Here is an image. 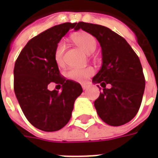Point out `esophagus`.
<instances>
[{"label": "esophagus", "mask_w": 158, "mask_h": 158, "mask_svg": "<svg viewBox=\"0 0 158 158\" xmlns=\"http://www.w3.org/2000/svg\"><path fill=\"white\" fill-rule=\"evenodd\" d=\"M87 87H88V85H86V84H84V85H82L83 89H87Z\"/></svg>", "instance_id": "34e87169"}]
</instances>
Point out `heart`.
Here are the masks:
<instances>
[{
    "mask_svg": "<svg viewBox=\"0 0 158 158\" xmlns=\"http://www.w3.org/2000/svg\"><path fill=\"white\" fill-rule=\"evenodd\" d=\"M73 41L79 47L82 49L86 53H92L96 48V40L95 37L90 34L86 32H80L76 34L72 37ZM65 43L61 40L57 43L54 52V58L58 65L63 63V56L65 52ZM94 73V69L91 67H87L84 69L79 68H70L67 71L66 74L69 79L77 81V82H85L86 79Z\"/></svg>",
    "mask_w": 158,
    "mask_h": 158,
    "instance_id": "1",
    "label": "heart"
}]
</instances>
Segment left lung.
<instances>
[{"label": "left lung", "mask_w": 158, "mask_h": 158, "mask_svg": "<svg viewBox=\"0 0 158 158\" xmlns=\"http://www.w3.org/2000/svg\"><path fill=\"white\" fill-rule=\"evenodd\" d=\"M75 29L95 36L102 47V66L92 79L103 88L94 102L97 114L111 126L125 124L138 113L145 90L138 56L122 36L105 26L79 22Z\"/></svg>", "instance_id": "1"}]
</instances>
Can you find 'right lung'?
I'll list each match as a JSON object with an SVG mask.
<instances>
[{"label":"right lung","mask_w":158,"mask_h":158,"mask_svg":"<svg viewBox=\"0 0 158 158\" xmlns=\"http://www.w3.org/2000/svg\"><path fill=\"white\" fill-rule=\"evenodd\" d=\"M77 23H64L40 33L23 47L14 66V92L29 122L37 129L52 132L69 123L73 104L83 89L78 82L60 74L54 58L61 39L75 29ZM51 82L62 85V91L51 92Z\"/></svg>","instance_id":"add662e5"}]
</instances>
